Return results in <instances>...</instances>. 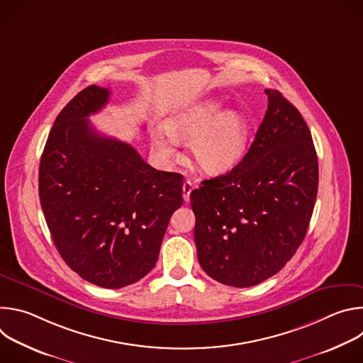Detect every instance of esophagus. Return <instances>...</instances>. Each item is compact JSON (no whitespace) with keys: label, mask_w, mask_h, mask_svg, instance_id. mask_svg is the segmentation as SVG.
<instances>
[{"label":"esophagus","mask_w":363,"mask_h":363,"mask_svg":"<svg viewBox=\"0 0 363 363\" xmlns=\"http://www.w3.org/2000/svg\"><path fill=\"white\" fill-rule=\"evenodd\" d=\"M192 189H194V184L191 181H185L184 185H182V192H184V201L185 202L189 201V195H191Z\"/></svg>","instance_id":"1"}]
</instances>
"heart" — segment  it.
<instances>
[{
  "label": "heart",
  "instance_id": "1",
  "mask_svg": "<svg viewBox=\"0 0 363 363\" xmlns=\"http://www.w3.org/2000/svg\"><path fill=\"white\" fill-rule=\"evenodd\" d=\"M165 130L153 133V146L161 160L177 157L174 139L191 142L194 164L208 175L224 174L235 167L247 146L245 119L237 112L220 113L216 103H201L174 113L167 119Z\"/></svg>",
  "mask_w": 363,
  "mask_h": 363
}]
</instances>
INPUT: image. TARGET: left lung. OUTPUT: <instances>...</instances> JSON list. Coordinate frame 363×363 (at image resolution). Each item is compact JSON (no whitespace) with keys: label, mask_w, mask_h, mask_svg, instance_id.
Listing matches in <instances>:
<instances>
[{"label":"left lung","mask_w":363,"mask_h":363,"mask_svg":"<svg viewBox=\"0 0 363 363\" xmlns=\"http://www.w3.org/2000/svg\"><path fill=\"white\" fill-rule=\"evenodd\" d=\"M263 122L240 164L191 192L202 270L233 287L280 272L303 242L319 185L318 155L300 112L267 89Z\"/></svg>","instance_id":"obj_1"}]
</instances>
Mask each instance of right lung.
<instances>
[{
	"label": "right lung",
	"mask_w": 363,
	"mask_h": 363,
	"mask_svg": "<svg viewBox=\"0 0 363 363\" xmlns=\"http://www.w3.org/2000/svg\"><path fill=\"white\" fill-rule=\"evenodd\" d=\"M111 90L77 93L51 128L38 171L41 210L66 264L86 281L121 289L158 262L182 175L147 165L133 146L100 135L87 119Z\"/></svg>",
	"instance_id": "1"
}]
</instances>
